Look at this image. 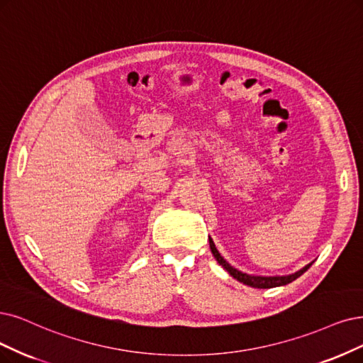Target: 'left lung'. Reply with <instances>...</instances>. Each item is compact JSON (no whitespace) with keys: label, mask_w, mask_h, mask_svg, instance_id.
<instances>
[{"label":"left lung","mask_w":363,"mask_h":363,"mask_svg":"<svg viewBox=\"0 0 363 363\" xmlns=\"http://www.w3.org/2000/svg\"><path fill=\"white\" fill-rule=\"evenodd\" d=\"M209 247H211V251L213 254V257L217 259V262L224 267V269L229 272L235 279H238L239 283H244L245 286H250V287H254V289H272V287H279V286H286L289 283H291V281H294L296 278H299L303 272H306L308 269H310V264H306L305 267H302L301 271L294 272L291 275H283V277H259V275H250V274H244L238 271L236 267H233L232 264L227 263L221 254L218 252L216 244H213V240L209 238Z\"/></svg>","instance_id":"1"}]
</instances>
